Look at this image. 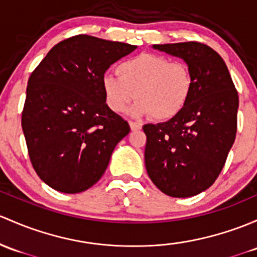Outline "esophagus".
Here are the masks:
<instances>
[{
	"instance_id": "obj_1",
	"label": "esophagus",
	"mask_w": 257,
	"mask_h": 257,
	"mask_svg": "<svg viewBox=\"0 0 257 257\" xmlns=\"http://www.w3.org/2000/svg\"><path fill=\"white\" fill-rule=\"evenodd\" d=\"M129 125H131V129L133 132L139 131V129L142 128V125H140L139 123H136V121H132V120H129Z\"/></svg>"
}]
</instances>
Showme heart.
I'll return each instance as SVG.
<instances>
[{"instance_id":"obj_1","label":"heart","mask_w":257,"mask_h":257,"mask_svg":"<svg viewBox=\"0 0 257 257\" xmlns=\"http://www.w3.org/2000/svg\"><path fill=\"white\" fill-rule=\"evenodd\" d=\"M115 71L118 77L104 75L101 82L106 104L114 113L123 112L136 97L132 114L169 120L182 112L193 90L190 67L158 54L133 56L118 64Z\"/></svg>"}]
</instances>
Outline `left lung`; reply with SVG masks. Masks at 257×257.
<instances>
[{
	"label": "left lung",
	"instance_id": "obj_1",
	"mask_svg": "<svg viewBox=\"0 0 257 257\" xmlns=\"http://www.w3.org/2000/svg\"><path fill=\"white\" fill-rule=\"evenodd\" d=\"M190 67L193 90L182 112L145 124V167L165 194L186 198L203 192L224 167L236 136L239 97L229 70L212 48L197 42L155 44Z\"/></svg>",
	"mask_w": 257,
	"mask_h": 257
}]
</instances>
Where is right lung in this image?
I'll return each mask as SVG.
<instances>
[{"label":"right lung","instance_id":"1","mask_svg":"<svg viewBox=\"0 0 257 257\" xmlns=\"http://www.w3.org/2000/svg\"><path fill=\"white\" fill-rule=\"evenodd\" d=\"M137 45L80 34L58 43L28 80L22 129L40 180L79 193L106 171L115 145L131 132L108 108L102 77Z\"/></svg>","mask_w":257,"mask_h":257}]
</instances>
